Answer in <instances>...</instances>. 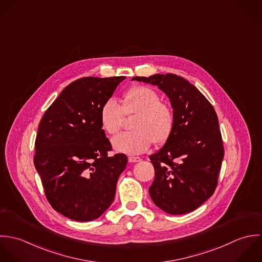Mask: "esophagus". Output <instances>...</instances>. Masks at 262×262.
<instances>
[{
	"label": "esophagus",
	"mask_w": 262,
	"mask_h": 262,
	"mask_svg": "<svg viewBox=\"0 0 262 262\" xmlns=\"http://www.w3.org/2000/svg\"><path fill=\"white\" fill-rule=\"evenodd\" d=\"M142 161V159L140 157H134V156H132V157L128 158V162L129 163H138V162H141Z\"/></svg>",
	"instance_id": "34e87169"
}]
</instances>
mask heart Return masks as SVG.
<instances>
[{
  "mask_svg": "<svg viewBox=\"0 0 262 262\" xmlns=\"http://www.w3.org/2000/svg\"><path fill=\"white\" fill-rule=\"evenodd\" d=\"M137 113L132 132L117 135L112 139L115 151L127 155L146 152L153 143L162 145L170 138L174 127V112L157 92L147 86H134L122 94L121 104L109 98L100 111L102 127L109 135L117 134L123 126L125 115Z\"/></svg>",
  "mask_w": 262,
  "mask_h": 262,
  "instance_id": "obj_1",
  "label": "heart"
}]
</instances>
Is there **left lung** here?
I'll list each match as a JSON object with an SVG mask.
<instances>
[{
  "mask_svg": "<svg viewBox=\"0 0 262 262\" xmlns=\"http://www.w3.org/2000/svg\"><path fill=\"white\" fill-rule=\"evenodd\" d=\"M132 80L158 86L174 112L170 138L150 156L155 169L150 196L167 213L190 212L208 201L217 185L224 158L217 115L209 100L182 77L157 74Z\"/></svg>",
  "mask_w": 262,
  "mask_h": 262,
  "instance_id": "obj_1",
  "label": "left lung"
}]
</instances>
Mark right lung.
Segmentation results:
<instances>
[{
	"label": "right lung",
	"instance_id": "1",
	"mask_svg": "<svg viewBox=\"0 0 262 262\" xmlns=\"http://www.w3.org/2000/svg\"><path fill=\"white\" fill-rule=\"evenodd\" d=\"M124 79L86 77L72 82L39 122L34 166L51 206L71 220L98 219L114 200L127 157L108 156L112 147L100 111Z\"/></svg>",
	"mask_w": 262,
	"mask_h": 262
}]
</instances>
